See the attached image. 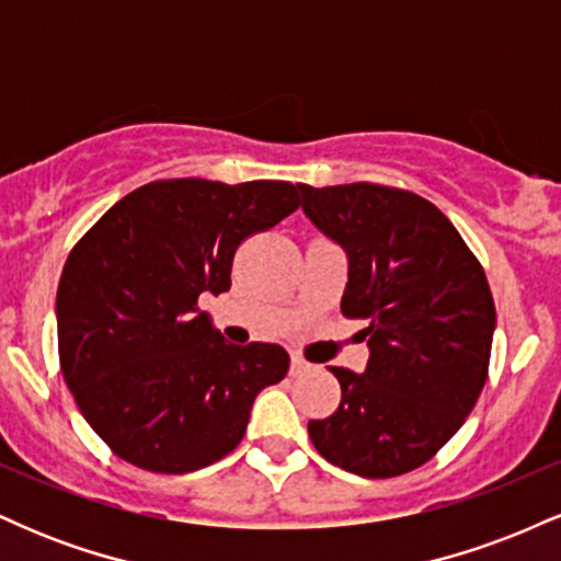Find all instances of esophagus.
I'll return each instance as SVG.
<instances>
[{"label": "esophagus", "mask_w": 561, "mask_h": 561, "mask_svg": "<svg viewBox=\"0 0 561 561\" xmlns=\"http://www.w3.org/2000/svg\"><path fill=\"white\" fill-rule=\"evenodd\" d=\"M313 366L306 362V358L302 356H293V364H289V375L293 377H300V375H308V371H311Z\"/></svg>", "instance_id": "esophagus-1"}]
</instances>
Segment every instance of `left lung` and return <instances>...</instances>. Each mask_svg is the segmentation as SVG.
Returning <instances> with one entry per match:
<instances>
[{
	"label": "left lung",
	"instance_id": "obj_1",
	"mask_svg": "<svg viewBox=\"0 0 561 561\" xmlns=\"http://www.w3.org/2000/svg\"><path fill=\"white\" fill-rule=\"evenodd\" d=\"M302 214L347 255L343 313L366 319L364 375L330 366L337 411L317 450L362 478H398L440 450L488 379L495 306L485 272L430 199L382 184H298Z\"/></svg>",
	"mask_w": 561,
	"mask_h": 561
}]
</instances>
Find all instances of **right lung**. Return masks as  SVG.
<instances>
[{
  "label": "right lung",
  "mask_w": 561,
  "mask_h": 561,
  "mask_svg": "<svg viewBox=\"0 0 561 561\" xmlns=\"http://www.w3.org/2000/svg\"><path fill=\"white\" fill-rule=\"evenodd\" d=\"M289 182L165 179L128 192L70 250L57 347L83 420L128 465L184 474L240 446L282 345H231L197 308L231 287L237 248L298 210Z\"/></svg>",
  "instance_id": "right-lung-1"
}]
</instances>
